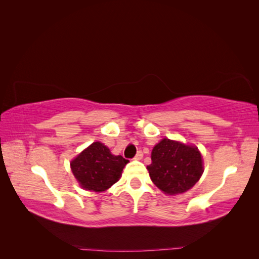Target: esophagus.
Here are the masks:
<instances>
[{
    "label": "esophagus",
    "instance_id": "esophagus-1",
    "mask_svg": "<svg viewBox=\"0 0 259 259\" xmlns=\"http://www.w3.org/2000/svg\"><path fill=\"white\" fill-rule=\"evenodd\" d=\"M143 158H144V154H143V152H142V151H138V152H137V154L135 155V158H134V159H135L136 161H140V160H142Z\"/></svg>",
    "mask_w": 259,
    "mask_h": 259
}]
</instances>
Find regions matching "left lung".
I'll return each instance as SVG.
<instances>
[{
	"label": "left lung",
	"instance_id": "1",
	"mask_svg": "<svg viewBox=\"0 0 259 259\" xmlns=\"http://www.w3.org/2000/svg\"><path fill=\"white\" fill-rule=\"evenodd\" d=\"M151 161L147 166L149 176L167 195L191 189L204 171V162L197 146L168 138L161 139L153 147Z\"/></svg>",
	"mask_w": 259,
	"mask_h": 259
}]
</instances>
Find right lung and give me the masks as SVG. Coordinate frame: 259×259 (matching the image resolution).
Masks as SVG:
<instances>
[{
    "instance_id": "right-lung-1",
    "label": "right lung",
    "mask_w": 259,
    "mask_h": 259,
    "mask_svg": "<svg viewBox=\"0 0 259 259\" xmlns=\"http://www.w3.org/2000/svg\"><path fill=\"white\" fill-rule=\"evenodd\" d=\"M127 163L101 142H94L71 160L70 167L82 189L99 193L119 182Z\"/></svg>"
}]
</instances>
